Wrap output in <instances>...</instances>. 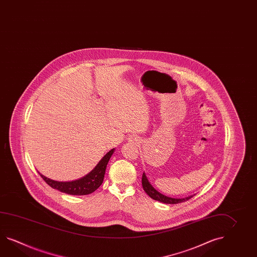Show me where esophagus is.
Wrapping results in <instances>:
<instances>
[{"instance_id": "34e87169", "label": "esophagus", "mask_w": 257, "mask_h": 257, "mask_svg": "<svg viewBox=\"0 0 257 257\" xmlns=\"http://www.w3.org/2000/svg\"><path fill=\"white\" fill-rule=\"evenodd\" d=\"M129 140H130L132 143H134V144H137V143H138V139H137V137H131V138H129Z\"/></svg>"}]
</instances>
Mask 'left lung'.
<instances>
[{
  "mask_svg": "<svg viewBox=\"0 0 257 257\" xmlns=\"http://www.w3.org/2000/svg\"><path fill=\"white\" fill-rule=\"evenodd\" d=\"M142 186L144 191H145L147 194H149V196H150L152 199L160 201V202H162V203H164V204H172V205H173V204H179V203L185 202V201H187V200L191 199L194 195H194H190L188 197H184V198H172V197L166 196L164 194H160V192H158V191L150 184L145 173H143Z\"/></svg>",
  "mask_w": 257,
  "mask_h": 257,
  "instance_id": "1",
  "label": "left lung"
}]
</instances>
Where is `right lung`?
<instances>
[{"mask_svg":"<svg viewBox=\"0 0 257 257\" xmlns=\"http://www.w3.org/2000/svg\"><path fill=\"white\" fill-rule=\"evenodd\" d=\"M114 150V149L109 150L88 174L78 180L72 182H57L45 177L40 173V175L52 188L59 190L62 193L73 195L91 194L102 184L106 167L108 165V160L113 154Z\"/></svg>","mask_w":257,"mask_h":257,"instance_id":"obj_1","label":"right lung"}]
</instances>
